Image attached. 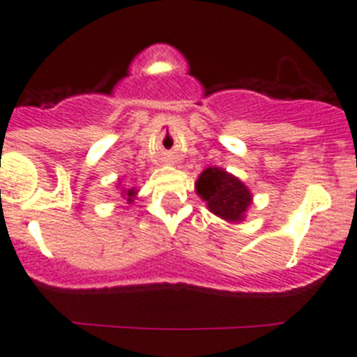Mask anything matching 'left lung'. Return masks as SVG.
Listing matches in <instances>:
<instances>
[{"mask_svg":"<svg viewBox=\"0 0 357 357\" xmlns=\"http://www.w3.org/2000/svg\"><path fill=\"white\" fill-rule=\"evenodd\" d=\"M195 192L208 210L226 222L238 224L252 204V194L243 181L220 167H208L195 181Z\"/></svg>","mask_w":357,"mask_h":357,"instance_id":"obj_1","label":"left lung"}]
</instances>
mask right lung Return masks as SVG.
<instances>
[{
  "label": "right lung",
  "mask_w": 357,
  "mask_h": 357,
  "mask_svg": "<svg viewBox=\"0 0 357 357\" xmlns=\"http://www.w3.org/2000/svg\"><path fill=\"white\" fill-rule=\"evenodd\" d=\"M117 188H121V195L126 199L128 202H133V199L137 197L139 190H137V186H130V188H124L123 185H117Z\"/></svg>",
  "instance_id": "right-lung-1"
}]
</instances>
